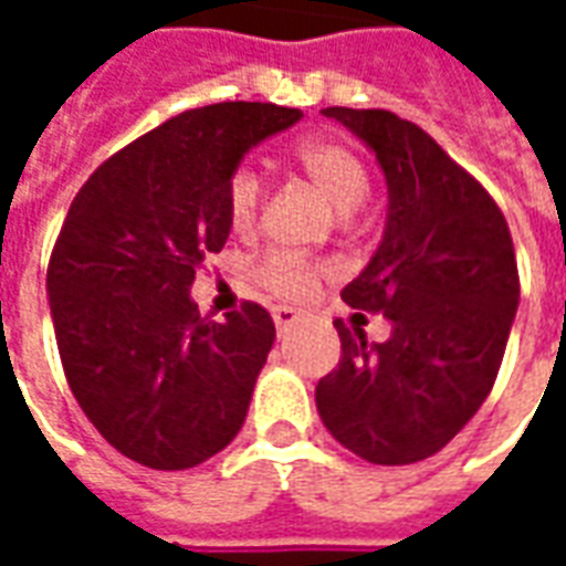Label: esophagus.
I'll return each instance as SVG.
<instances>
[{
  "label": "esophagus",
  "mask_w": 566,
  "mask_h": 566,
  "mask_svg": "<svg viewBox=\"0 0 566 566\" xmlns=\"http://www.w3.org/2000/svg\"><path fill=\"white\" fill-rule=\"evenodd\" d=\"M272 321H275L279 333H284V331H291L296 321H300V312H296V308L279 306V308H272Z\"/></svg>",
  "instance_id": "34e87169"
}]
</instances>
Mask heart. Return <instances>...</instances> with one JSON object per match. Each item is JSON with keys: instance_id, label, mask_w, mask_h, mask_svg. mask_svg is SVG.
<instances>
[{"instance_id": "obj_1", "label": "heart", "mask_w": 566, "mask_h": 566, "mask_svg": "<svg viewBox=\"0 0 566 566\" xmlns=\"http://www.w3.org/2000/svg\"><path fill=\"white\" fill-rule=\"evenodd\" d=\"M296 163L308 175V181L318 187L321 197L331 202L333 209L352 214L357 206H364L369 197V175L364 160L355 150L336 139H306L296 148ZM263 202V181L251 166L235 169L230 185H227V214L233 230L245 233L254 227ZM258 279L272 294L287 296V300H303L312 294L318 282V266L308 263L291 251H270L258 263Z\"/></svg>"}]
</instances>
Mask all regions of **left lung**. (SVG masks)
<instances>
[{
  "label": "left lung",
  "instance_id": "1",
  "mask_svg": "<svg viewBox=\"0 0 566 566\" xmlns=\"http://www.w3.org/2000/svg\"><path fill=\"white\" fill-rule=\"evenodd\" d=\"M355 133L388 185L385 233L343 300L385 312L391 336L336 321L339 367L315 388L324 427L369 463L437 454L494 388L515 308L518 266L497 202L412 120L381 108H324Z\"/></svg>",
  "mask_w": 566,
  "mask_h": 566
}]
</instances>
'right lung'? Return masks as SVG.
<instances>
[{"label": "right lung", "mask_w": 566, "mask_h": 566, "mask_svg": "<svg viewBox=\"0 0 566 566\" xmlns=\"http://www.w3.org/2000/svg\"><path fill=\"white\" fill-rule=\"evenodd\" d=\"M303 117L218 103L150 129L72 199L48 300L69 388L129 461L187 470L242 430L275 324L258 303L199 318L190 284L230 235L227 185L248 150Z\"/></svg>", "instance_id": "1"}]
</instances>
